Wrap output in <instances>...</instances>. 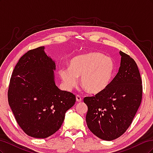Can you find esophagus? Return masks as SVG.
Returning a JSON list of instances; mask_svg holds the SVG:
<instances>
[{"label":"esophagus","instance_id":"1","mask_svg":"<svg viewBox=\"0 0 153 153\" xmlns=\"http://www.w3.org/2000/svg\"><path fill=\"white\" fill-rule=\"evenodd\" d=\"M76 101H78V102H81L82 100V97L80 95H76Z\"/></svg>","mask_w":153,"mask_h":153}]
</instances>
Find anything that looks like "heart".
I'll use <instances>...</instances> for the list:
<instances>
[{
  "label": "heart",
  "mask_w": 153,
  "mask_h": 153,
  "mask_svg": "<svg viewBox=\"0 0 153 153\" xmlns=\"http://www.w3.org/2000/svg\"><path fill=\"white\" fill-rule=\"evenodd\" d=\"M64 85L71 89L80 78L82 86L91 94L102 92L110 85L114 73V63L109 57L101 53L92 52L73 57L69 67L59 68Z\"/></svg>",
  "instance_id": "obj_1"
}]
</instances>
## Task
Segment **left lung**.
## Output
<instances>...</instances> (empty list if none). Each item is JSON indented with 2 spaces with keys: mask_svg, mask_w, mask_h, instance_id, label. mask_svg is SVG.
<instances>
[{
  "mask_svg": "<svg viewBox=\"0 0 153 153\" xmlns=\"http://www.w3.org/2000/svg\"><path fill=\"white\" fill-rule=\"evenodd\" d=\"M119 72L106 90L85 97L86 123L91 131L104 140L121 137L130 126L140 105L142 85L135 61L121 51Z\"/></svg>",
  "mask_w": 153,
  "mask_h": 153,
  "instance_id": "left-lung-1",
  "label": "left lung"
}]
</instances>
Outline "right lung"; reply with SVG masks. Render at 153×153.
<instances>
[{"mask_svg": "<svg viewBox=\"0 0 153 153\" xmlns=\"http://www.w3.org/2000/svg\"><path fill=\"white\" fill-rule=\"evenodd\" d=\"M45 47L30 50L14 68L7 92L16 122L27 135L47 138L59 128L76 96L61 91L54 81L55 64Z\"/></svg>", "mask_w": 153, "mask_h": 153, "instance_id": "right-lung-1", "label": "right lung"}]
</instances>
